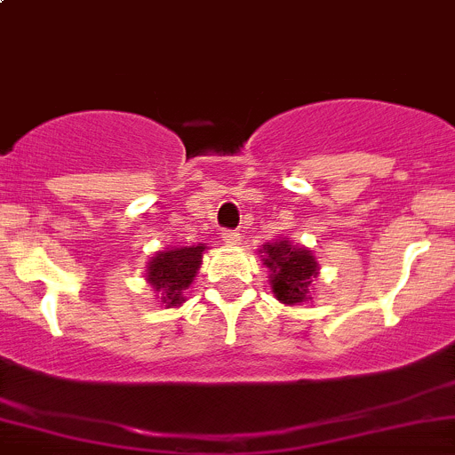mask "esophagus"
<instances>
[{
    "instance_id": "34e87169",
    "label": "esophagus",
    "mask_w": 455,
    "mask_h": 455,
    "mask_svg": "<svg viewBox=\"0 0 455 455\" xmlns=\"http://www.w3.org/2000/svg\"><path fill=\"white\" fill-rule=\"evenodd\" d=\"M222 242H224V244H228V246H237L242 242V237H240V233H237V231H224L222 233Z\"/></svg>"
}]
</instances>
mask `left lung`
Masks as SVG:
<instances>
[{"instance_id":"obj_1","label":"left lung","mask_w":455,"mask_h":455,"mask_svg":"<svg viewBox=\"0 0 455 455\" xmlns=\"http://www.w3.org/2000/svg\"><path fill=\"white\" fill-rule=\"evenodd\" d=\"M259 253L261 264L270 273V291L279 304L301 306L313 301L315 282L319 277V261L313 251L282 237L261 244Z\"/></svg>"}]
</instances>
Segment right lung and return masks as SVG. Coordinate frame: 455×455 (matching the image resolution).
Returning <instances> with one entry per match:
<instances>
[{
  "instance_id": "1",
  "label": "right lung",
  "mask_w": 455,
  "mask_h": 455,
  "mask_svg": "<svg viewBox=\"0 0 455 455\" xmlns=\"http://www.w3.org/2000/svg\"><path fill=\"white\" fill-rule=\"evenodd\" d=\"M204 244L173 246L158 251L145 266V279L164 308H178L187 301V288L198 277Z\"/></svg>"
}]
</instances>
